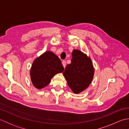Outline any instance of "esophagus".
Listing matches in <instances>:
<instances>
[{
  "mask_svg": "<svg viewBox=\"0 0 129 129\" xmlns=\"http://www.w3.org/2000/svg\"><path fill=\"white\" fill-rule=\"evenodd\" d=\"M62 64L63 65V67H64V68H65V67H66V61H62Z\"/></svg>",
  "mask_w": 129,
  "mask_h": 129,
  "instance_id": "34e87169",
  "label": "esophagus"
}]
</instances>
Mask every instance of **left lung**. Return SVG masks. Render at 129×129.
Instances as JSON below:
<instances>
[{"mask_svg": "<svg viewBox=\"0 0 129 129\" xmlns=\"http://www.w3.org/2000/svg\"><path fill=\"white\" fill-rule=\"evenodd\" d=\"M94 74L91 60L79 50H74L70 64L67 65L63 75L72 91L78 94L91 83Z\"/></svg>", "mask_w": 129, "mask_h": 129, "instance_id": "8db88e82", "label": "left lung"}]
</instances>
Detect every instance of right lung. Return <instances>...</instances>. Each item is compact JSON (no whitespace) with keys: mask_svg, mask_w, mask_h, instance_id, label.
<instances>
[{"mask_svg":"<svg viewBox=\"0 0 129 129\" xmlns=\"http://www.w3.org/2000/svg\"><path fill=\"white\" fill-rule=\"evenodd\" d=\"M64 70L58 56L53 52L46 51L33 63L30 73L32 83L36 88L42 89L50 83L55 75Z\"/></svg>","mask_w":129,"mask_h":129,"instance_id":"obj_1","label":"right lung"}]
</instances>
